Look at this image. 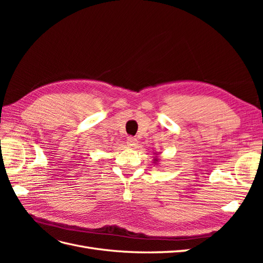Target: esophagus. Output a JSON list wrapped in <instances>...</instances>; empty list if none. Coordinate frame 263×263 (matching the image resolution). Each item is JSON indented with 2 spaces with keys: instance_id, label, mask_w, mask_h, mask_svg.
Wrapping results in <instances>:
<instances>
[{
  "instance_id": "obj_1",
  "label": "esophagus",
  "mask_w": 263,
  "mask_h": 263,
  "mask_svg": "<svg viewBox=\"0 0 263 263\" xmlns=\"http://www.w3.org/2000/svg\"><path fill=\"white\" fill-rule=\"evenodd\" d=\"M137 139L134 138V137H128L127 138V145L129 147H136L137 146Z\"/></svg>"
}]
</instances>
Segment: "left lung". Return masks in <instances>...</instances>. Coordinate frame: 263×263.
<instances>
[{
	"label": "left lung",
	"mask_w": 263,
	"mask_h": 263,
	"mask_svg": "<svg viewBox=\"0 0 263 263\" xmlns=\"http://www.w3.org/2000/svg\"><path fill=\"white\" fill-rule=\"evenodd\" d=\"M155 155H156V157L154 158V163H155V164H158L159 161H160V159H159V157H157L158 154H155Z\"/></svg>",
	"instance_id": "1"
}]
</instances>
